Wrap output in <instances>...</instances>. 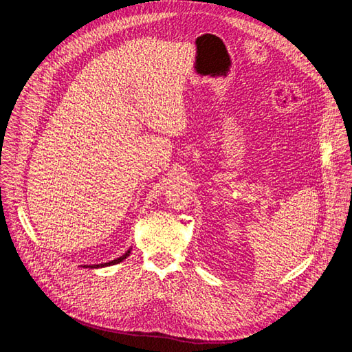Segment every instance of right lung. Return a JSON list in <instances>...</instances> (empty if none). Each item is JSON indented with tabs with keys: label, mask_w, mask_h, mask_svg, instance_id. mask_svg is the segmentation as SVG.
<instances>
[{
	"label": "right lung",
	"mask_w": 352,
	"mask_h": 352,
	"mask_svg": "<svg viewBox=\"0 0 352 352\" xmlns=\"http://www.w3.org/2000/svg\"><path fill=\"white\" fill-rule=\"evenodd\" d=\"M129 252H131V251H127L124 255H122V257L116 258V260H113V261H110V263H104V264H94V265H89V267H102V265H111V264H117V263L123 261V260L127 257V255H129Z\"/></svg>",
	"instance_id": "add662e5"
}]
</instances>
